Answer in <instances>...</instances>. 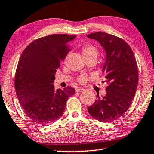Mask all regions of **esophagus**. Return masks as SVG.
Segmentation results:
<instances>
[{"label": "esophagus", "instance_id": "34e87169", "mask_svg": "<svg viewBox=\"0 0 154 154\" xmlns=\"http://www.w3.org/2000/svg\"><path fill=\"white\" fill-rule=\"evenodd\" d=\"M85 89H84L83 88H76V92L79 93H81V92H84Z\"/></svg>", "mask_w": 154, "mask_h": 154}]
</instances>
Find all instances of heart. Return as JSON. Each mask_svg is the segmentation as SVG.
Instances as JSON below:
<instances>
[{"label":"heart","instance_id":"1","mask_svg":"<svg viewBox=\"0 0 154 154\" xmlns=\"http://www.w3.org/2000/svg\"><path fill=\"white\" fill-rule=\"evenodd\" d=\"M98 49L95 47L93 45H85L84 47L82 48V56L84 59L87 58H97L98 55ZM89 76L87 75H80L78 79V80L81 84H85L87 82L88 80H89Z\"/></svg>","mask_w":154,"mask_h":154}]
</instances>
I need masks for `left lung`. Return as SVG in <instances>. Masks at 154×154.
Here are the masks:
<instances>
[{
    "instance_id": "8db88e82",
    "label": "left lung",
    "mask_w": 154,
    "mask_h": 154,
    "mask_svg": "<svg viewBox=\"0 0 154 154\" xmlns=\"http://www.w3.org/2000/svg\"><path fill=\"white\" fill-rule=\"evenodd\" d=\"M100 43L106 52L103 72L108 83L106 95L99 94L88 107L91 116L102 122L117 120L127 111L135 95L138 84V68L131 48L125 40L114 35L97 32L87 35Z\"/></svg>"
}]
</instances>
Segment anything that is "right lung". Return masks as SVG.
Here are the masks:
<instances>
[{
  "label": "right lung",
  "mask_w": 154,
  "mask_h": 154,
  "mask_svg": "<svg viewBox=\"0 0 154 154\" xmlns=\"http://www.w3.org/2000/svg\"><path fill=\"white\" fill-rule=\"evenodd\" d=\"M76 36L52 34L27 46L20 57L15 77L16 94L26 114L32 122L48 125L57 120L74 88L55 89L57 69L70 49L67 45Z\"/></svg>",
  "instance_id": "1"
}]
</instances>
